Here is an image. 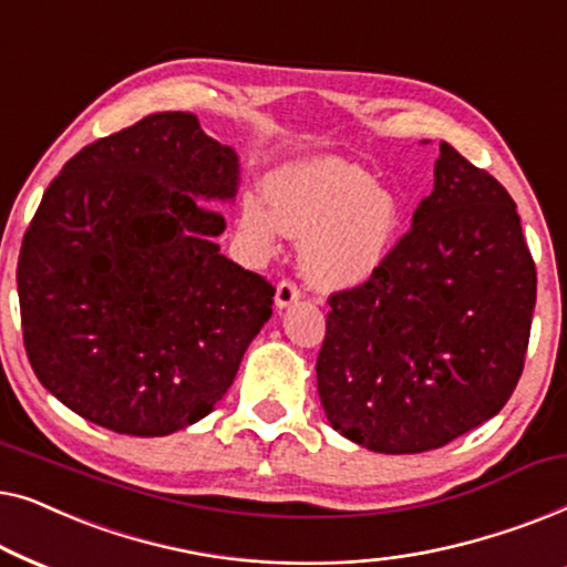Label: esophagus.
Instances as JSON below:
<instances>
[{"label":"esophagus","mask_w":567,"mask_h":567,"mask_svg":"<svg viewBox=\"0 0 567 567\" xmlns=\"http://www.w3.org/2000/svg\"><path fill=\"white\" fill-rule=\"evenodd\" d=\"M299 297H301V291H299V286L293 284V281H281V284L276 286V307L278 309L293 305V301H297Z\"/></svg>","instance_id":"34e87169"}]
</instances>
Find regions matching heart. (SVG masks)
<instances>
[{"instance_id": "heart-1", "label": "heart", "mask_w": 567, "mask_h": 567, "mask_svg": "<svg viewBox=\"0 0 567 567\" xmlns=\"http://www.w3.org/2000/svg\"><path fill=\"white\" fill-rule=\"evenodd\" d=\"M270 200L247 193L239 224L260 250L286 235L301 239V268L315 284L343 289L374 276L400 229L398 198L359 165L338 157L301 159L276 169Z\"/></svg>"}]
</instances>
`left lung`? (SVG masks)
<instances>
[{
    "label": "left lung",
    "instance_id": "8db88e82",
    "mask_svg": "<svg viewBox=\"0 0 567 567\" xmlns=\"http://www.w3.org/2000/svg\"><path fill=\"white\" fill-rule=\"evenodd\" d=\"M534 301L514 198L441 142L413 227L328 299L317 392L330 425L371 452L417 454L491 421L524 371Z\"/></svg>",
    "mask_w": 567,
    "mask_h": 567
}]
</instances>
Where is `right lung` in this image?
I'll list each match as a JSON object with an SVG mask.
<instances>
[{
  "label": "right lung",
  "mask_w": 567,
  "mask_h": 567,
  "mask_svg": "<svg viewBox=\"0 0 567 567\" xmlns=\"http://www.w3.org/2000/svg\"><path fill=\"white\" fill-rule=\"evenodd\" d=\"M239 159L193 113H152L61 167L22 237V340L38 382L128 436L200 421L274 315L276 289L224 258Z\"/></svg>",
  "instance_id": "1"
}]
</instances>
